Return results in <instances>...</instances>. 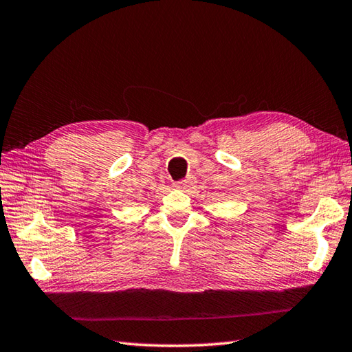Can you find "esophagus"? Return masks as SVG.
<instances>
[{
  "mask_svg": "<svg viewBox=\"0 0 352 352\" xmlns=\"http://www.w3.org/2000/svg\"><path fill=\"white\" fill-rule=\"evenodd\" d=\"M190 186V180H180L178 183H175V188L180 190H188Z\"/></svg>",
  "mask_w": 352,
  "mask_h": 352,
  "instance_id": "esophagus-1",
  "label": "esophagus"
}]
</instances>
